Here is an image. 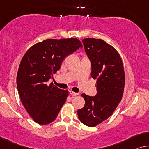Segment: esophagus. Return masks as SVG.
I'll return each mask as SVG.
<instances>
[{
	"label": "esophagus",
	"instance_id": "1",
	"mask_svg": "<svg viewBox=\"0 0 149 149\" xmlns=\"http://www.w3.org/2000/svg\"><path fill=\"white\" fill-rule=\"evenodd\" d=\"M70 94L71 95H72V96H77V95H79V93H74V92H73L72 91H70Z\"/></svg>",
	"mask_w": 149,
	"mask_h": 149
}]
</instances>
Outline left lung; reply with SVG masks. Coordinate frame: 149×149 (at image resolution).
Returning <instances> with one entry per match:
<instances>
[{"mask_svg":"<svg viewBox=\"0 0 149 149\" xmlns=\"http://www.w3.org/2000/svg\"><path fill=\"white\" fill-rule=\"evenodd\" d=\"M84 47L91 61V76L96 79L97 94L91 96L82 94L85 105L77 110L79 121L89 127L106 120L122 98L125 73L122 60L116 49L101 39L87 38Z\"/></svg>","mask_w":149,"mask_h":149,"instance_id":"left-lung-1","label":"left lung"}]
</instances>
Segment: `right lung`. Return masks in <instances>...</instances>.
<instances>
[{
  "label": "right lung",
  "instance_id": "add662e5",
  "mask_svg": "<svg viewBox=\"0 0 149 149\" xmlns=\"http://www.w3.org/2000/svg\"><path fill=\"white\" fill-rule=\"evenodd\" d=\"M82 45L78 39H47L35 44L23 56L17 75L19 95L36 123L46 125L56 118L69 92L47 83L63 61Z\"/></svg>",
  "mask_w": 149,
  "mask_h": 149
}]
</instances>
